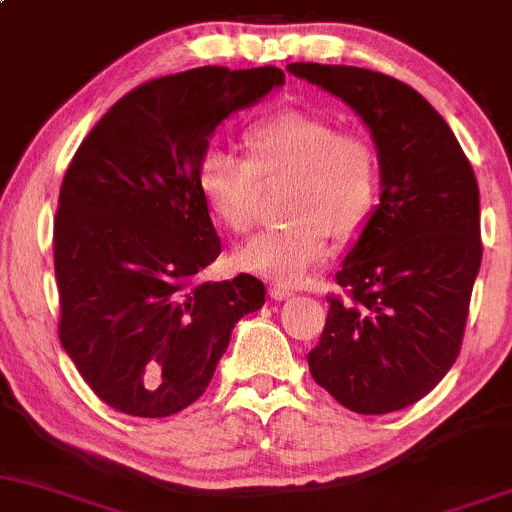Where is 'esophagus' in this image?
Here are the masks:
<instances>
[{
    "mask_svg": "<svg viewBox=\"0 0 512 512\" xmlns=\"http://www.w3.org/2000/svg\"><path fill=\"white\" fill-rule=\"evenodd\" d=\"M268 293H271L273 300H286V298H291V295H293V288L281 286V283H273V286L268 288Z\"/></svg>",
    "mask_w": 512,
    "mask_h": 512,
    "instance_id": "1",
    "label": "esophagus"
}]
</instances>
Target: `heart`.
<instances>
[{
    "mask_svg": "<svg viewBox=\"0 0 512 512\" xmlns=\"http://www.w3.org/2000/svg\"><path fill=\"white\" fill-rule=\"evenodd\" d=\"M251 160L209 147L199 162V192L226 229L246 234L258 219L261 179H291L286 214L239 251L246 271L300 283L333 249L370 224L382 189L379 157L362 133H340L323 115L283 110L246 133Z\"/></svg>",
    "mask_w": 512,
    "mask_h": 512,
    "instance_id": "1",
    "label": "heart"
}]
</instances>
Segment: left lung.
<instances>
[{"mask_svg":"<svg viewBox=\"0 0 512 512\" xmlns=\"http://www.w3.org/2000/svg\"><path fill=\"white\" fill-rule=\"evenodd\" d=\"M286 71L355 110L382 170L377 209L337 271L350 298H328L310 374L350 412H399L461 350L483 254L476 175L446 120L407 83L355 66Z\"/></svg>","mask_w":512,"mask_h":512,"instance_id":"obj_1","label":"left lung"}]
</instances>
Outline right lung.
<instances>
[{
    "mask_svg": "<svg viewBox=\"0 0 512 512\" xmlns=\"http://www.w3.org/2000/svg\"><path fill=\"white\" fill-rule=\"evenodd\" d=\"M286 83L202 66L120 98L68 165L54 221L61 345L108 407L160 419L197 402L231 330L266 303L249 273L199 281L221 241L199 192L217 125Z\"/></svg>",
    "mask_w": 512,
    "mask_h": 512,
    "instance_id": "obj_1",
    "label": "right lung"
}]
</instances>
